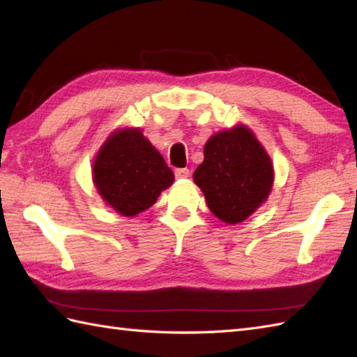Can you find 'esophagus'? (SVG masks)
<instances>
[{
	"label": "esophagus",
	"instance_id": "34e87169",
	"mask_svg": "<svg viewBox=\"0 0 357 357\" xmlns=\"http://www.w3.org/2000/svg\"><path fill=\"white\" fill-rule=\"evenodd\" d=\"M174 176H176L178 179L188 178V176H190V170H188V169H176V170H174Z\"/></svg>",
	"mask_w": 357,
	"mask_h": 357
}]
</instances>
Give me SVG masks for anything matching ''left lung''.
Here are the masks:
<instances>
[{
	"label": "left lung",
	"instance_id": "left-lung-1",
	"mask_svg": "<svg viewBox=\"0 0 357 357\" xmlns=\"http://www.w3.org/2000/svg\"><path fill=\"white\" fill-rule=\"evenodd\" d=\"M193 179L211 213L227 224H238L267 199L273 165L255 135L239 126L211 136Z\"/></svg>",
	"mask_w": 357,
	"mask_h": 357
}]
</instances>
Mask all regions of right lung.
Returning a JSON list of instances; mask_svg holds the SVG:
<instances>
[{
  "label": "right lung",
  "instance_id": "1",
  "mask_svg": "<svg viewBox=\"0 0 357 357\" xmlns=\"http://www.w3.org/2000/svg\"><path fill=\"white\" fill-rule=\"evenodd\" d=\"M173 179L170 167L138 128L113 133L93 162L98 192L124 216H135L153 206Z\"/></svg>",
  "mask_w": 357,
  "mask_h": 357
}]
</instances>
